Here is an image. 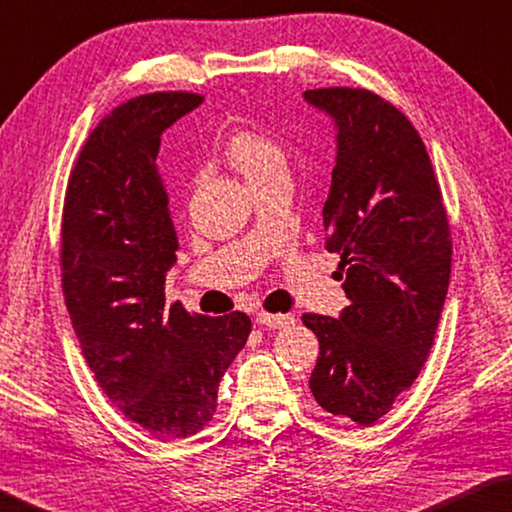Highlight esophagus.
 <instances>
[{
  "instance_id": "esophagus-1",
  "label": "esophagus",
  "mask_w": 512,
  "mask_h": 512,
  "mask_svg": "<svg viewBox=\"0 0 512 512\" xmlns=\"http://www.w3.org/2000/svg\"><path fill=\"white\" fill-rule=\"evenodd\" d=\"M257 324L268 326V328H286L295 324V315H282V313H259L257 315Z\"/></svg>"
}]
</instances>
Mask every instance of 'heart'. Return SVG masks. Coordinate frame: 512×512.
<instances>
[{"instance_id":"obj_1","label":"heart","mask_w":512,"mask_h":512,"mask_svg":"<svg viewBox=\"0 0 512 512\" xmlns=\"http://www.w3.org/2000/svg\"><path fill=\"white\" fill-rule=\"evenodd\" d=\"M224 155L246 177L250 186L262 184L264 179L277 173V170L286 168V157L279 144L255 128L235 130L226 139Z\"/></svg>"}]
</instances>
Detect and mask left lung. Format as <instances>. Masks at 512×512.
Segmentation results:
<instances>
[{"label": "left lung", "mask_w": 512, "mask_h": 512, "mask_svg": "<svg viewBox=\"0 0 512 512\" xmlns=\"http://www.w3.org/2000/svg\"><path fill=\"white\" fill-rule=\"evenodd\" d=\"M304 97L337 124L324 228L350 299L339 319L302 317L319 339L310 390L328 413L370 426L433 348L453 264L450 224L428 150L402 110L366 88Z\"/></svg>", "instance_id": "8db88e82"}]
</instances>
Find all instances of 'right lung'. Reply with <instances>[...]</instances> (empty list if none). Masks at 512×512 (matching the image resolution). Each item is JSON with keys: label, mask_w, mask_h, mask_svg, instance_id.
<instances>
[{"label": "right lung", "mask_w": 512, "mask_h": 512, "mask_svg": "<svg viewBox=\"0 0 512 512\" xmlns=\"http://www.w3.org/2000/svg\"><path fill=\"white\" fill-rule=\"evenodd\" d=\"M204 102L170 90L119 104L88 135L64 197L62 290L97 384L157 439L190 437L217 408L226 368L250 317L166 306L177 235L157 175L164 130Z\"/></svg>", "instance_id": "add662e5"}]
</instances>
